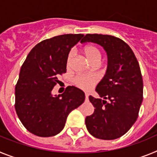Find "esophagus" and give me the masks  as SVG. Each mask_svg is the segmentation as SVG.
Masks as SVG:
<instances>
[{"label":"esophagus","instance_id":"esophagus-1","mask_svg":"<svg viewBox=\"0 0 157 157\" xmlns=\"http://www.w3.org/2000/svg\"><path fill=\"white\" fill-rule=\"evenodd\" d=\"M85 96H86V100H88V98H89V94H88V93H86Z\"/></svg>","mask_w":157,"mask_h":157}]
</instances>
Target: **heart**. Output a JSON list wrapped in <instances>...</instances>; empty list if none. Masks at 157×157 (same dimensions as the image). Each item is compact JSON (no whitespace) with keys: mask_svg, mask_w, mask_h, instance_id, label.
Returning a JSON list of instances; mask_svg holds the SVG:
<instances>
[{"mask_svg":"<svg viewBox=\"0 0 157 157\" xmlns=\"http://www.w3.org/2000/svg\"><path fill=\"white\" fill-rule=\"evenodd\" d=\"M83 53L86 57L89 59V61L92 63L93 64H98L101 60V52L98 47L95 45H86L83 48ZM73 56H74V53L72 52H69L67 58V67H70L71 65ZM74 82L78 87L85 90H89L93 88V86L98 82V78L95 75H78L75 78Z\"/></svg>","mask_w":157,"mask_h":157,"instance_id":"heart-1","label":"heart"}]
</instances>
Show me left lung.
<instances>
[{"label":"left lung","instance_id":"left-lung-1","mask_svg":"<svg viewBox=\"0 0 157 157\" xmlns=\"http://www.w3.org/2000/svg\"><path fill=\"white\" fill-rule=\"evenodd\" d=\"M101 45L108 54V68L96 91L105 100L89 97L94 112L86 118L91 135L99 139L120 138L134 125L143 100V80L134 52L119 37L87 34L81 41Z\"/></svg>","mask_w":157,"mask_h":157}]
</instances>
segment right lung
I'll list each match as a JSON object with an SVG mask.
<instances>
[{
	"instance_id": "1",
	"label": "right lung",
	"mask_w": 157,
	"mask_h": 157,
	"mask_svg": "<svg viewBox=\"0 0 157 157\" xmlns=\"http://www.w3.org/2000/svg\"><path fill=\"white\" fill-rule=\"evenodd\" d=\"M82 34L55 36L41 41L32 48L19 72L15 88V109L29 132L39 137H52L63 129L71 112L81 105L85 94L75 86L52 96L58 76L66 73L71 48L83 37Z\"/></svg>"
}]
</instances>
